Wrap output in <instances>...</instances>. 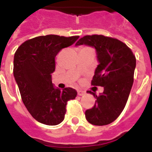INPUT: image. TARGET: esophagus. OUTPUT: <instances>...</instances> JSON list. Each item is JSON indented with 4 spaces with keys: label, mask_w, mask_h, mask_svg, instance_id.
I'll use <instances>...</instances> for the list:
<instances>
[{
    "label": "esophagus",
    "mask_w": 152,
    "mask_h": 152,
    "mask_svg": "<svg viewBox=\"0 0 152 152\" xmlns=\"http://www.w3.org/2000/svg\"><path fill=\"white\" fill-rule=\"evenodd\" d=\"M77 93H78V95H79V96H83V95H85V92H84V91H81V90H79L78 92H77Z\"/></svg>",
    "instance_id": "1"
}]
</instances>
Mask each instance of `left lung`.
<instances>
[{
	"mask_svg": "<svg viewBox=\"0 0 152 152\" xmlns=\"http://www.w3.org/2000/svg\"><path fill=\"white\" fill-rule=\"evenodd\" d=\"M96 50L99 64L95 69L92 85L102 86L104 92L96 99L92 109L85 111V118L95 126L113 122L124 110L134 82L135 56L126 45L118 39L104 35H86L76 43Z\"/></svg>",
	"mask_w": 152,
	"mask_h": 152,
	"instance_id": "obj_1",
	"label": "left lung"
}]
</instances>
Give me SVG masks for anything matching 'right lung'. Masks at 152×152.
Here are the masks:
<instances>
[{"mask_svg": "<svg viewBox=\"0 0 152 152\" xmlns=\"http://www.w3.org/2000/svg\"><path fill=\"white\" fill-rule=\"evenodd\" d=\"M78 39L79 36H39L23 42L15 52L13 76L22 102L34 118L42 124L61 123L67 102L77 95L72 88L61 90L55 87L51 74L56 70L55 59L59 50Z\"/></svg>", "mask_w": 152, "mask_h": 152, "instance_id": "1", "label": "right lung"}]
</instances>
